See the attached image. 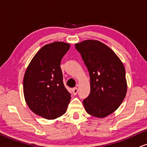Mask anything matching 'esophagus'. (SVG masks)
<instances>
[{"label": "esophagus", "instance_id": "34e87169", "mask_svg": "<svg viewBox=\"0 0 147 147\" xmlns=\"http://www.w3.org/2000/svg\"><path fill=\"white\" fill-rule=\"evenodd\" d=\"M72 94H73V95H77V93H78V89L77 88V87H75V88H73L72 90Z\"/></svg>", "mask_w": 147, "mask_h": 147}]
</instances>
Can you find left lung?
I'll use <instances>...</instances> for the list:
<instances>
[{
	"instance_id": "8db88e82",
	"label": "left lung",
	"mask_w": 147,
	"mask_h": 147,
	"mask_svg": "<svg viewBox=\"0 0 147 147\" xmlns=\"http://www.w3.org/2000/svg\"><path fill=\"white\" fill-rule=\"evenodd\" d=\"M90 76V94L83 100L86 112L103 118L115 112L127 92L125 70L117 55L102 42L87 40L75 44Z\"/></svg>"
}]
</instances>
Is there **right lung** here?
<instances>
[{"label": "right lung", "mask_w": 147, "mask_h": 147, "mask_svg": "<svg viewBox=\"0 0 147 147\" xmlns=\"http://www.w3.org/2000/svg\"><path fill=\"white\" fill-rule=\"evenodd\" d=\"M70 44L54 42L42 47L31 60L24 75V94L35 114L54 119L66 112L71 96L63 83L61 60Z\"/></svg>", "instance_id": "obj_1"}]
</instances>
